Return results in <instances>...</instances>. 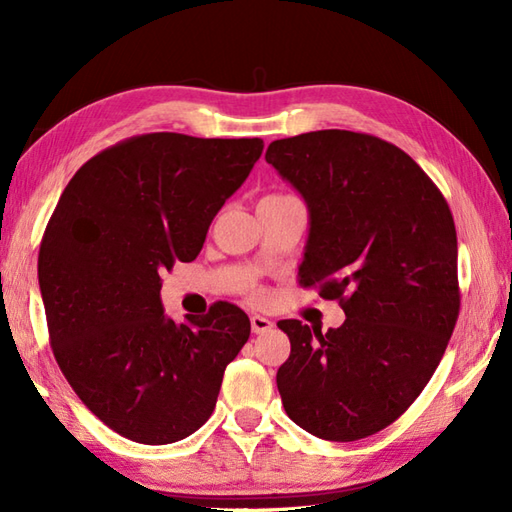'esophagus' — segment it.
<instances>
[{"label": "esophagus", "instance_id": "34e87169", "mask_svg": "<svg viewBox=\"0 0 512 512\" xmlns=\"http://www.w3.org/2000/svg\"><path fill=\"white\" fill-rule=\"evenodd\" d=\"M250 328H253L255 334H266L275 328V323L268 317H262V314H253V317H250Z\"/></svg>", "mask_w": 512, "mask_h": 512}]
</instances>
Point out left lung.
Returning a JSON list of instances; mask_svg holds the SVG:
<instances>
[{
    "mask_svg": "<svg viewBox=\"0 0 512 512\" xmlns=\"http://www.w3.org/2000/svg\"><path fill=\"white\" fill-rule=\"evenodd\" d=\"M266 162L308 204L299 284L339 299L341 328L279 321L290 356L277 389L292 422L352 442L389 427L436 372L460 314L458 235L416 160L345 129L281 138Z\"/></svg>",
    "mask_w": 512,
    "mask_h": 512,
    "instance_id": "8db88e82",
    "label": "left lung"
}]
</instances>
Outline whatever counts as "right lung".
I'll return each mask as SVG.
<instances>
[{"label":"right lung","mask_w":512,"mask_h":512,"mask_svg":"<svg viewBox=\"0 0 512 512\" xmlns=\"http://www.w3.org/2000/svg\"><path fill=\"white\" fill-rule=\"evenodd\" d=\"M262 138L156 132L90 158L63 189L39 248V288L63 376L96 418L140 444H171L209 420L250 321L217 301L169 319L160 273L193 262Z\"/></svg>","instance_id":"add662e5"}]
</instances>
